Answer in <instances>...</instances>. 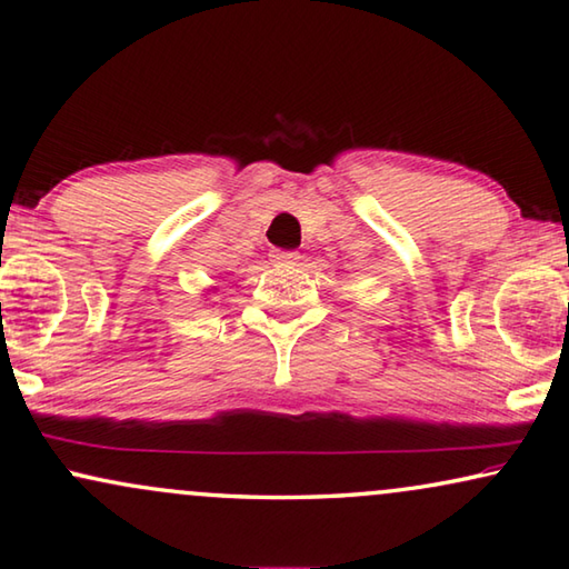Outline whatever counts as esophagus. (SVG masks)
<instances>
[{
  "mask_svg": "<svg viewBox=\"0 0 569 569\" xmlns=\"http://www.w3.org/2000/svg\"><path fill=\"white\" fill-rule=\"evenodd\" d=\"M270 260H273V263H278V266H293L296 260H299V252L276 248V250H270Z\"/></svg>",
  "mask_w": 569,
  "mask_h": 569,
  "instance_id": "1",
  "label": "esophagus"
}]
</instances>
